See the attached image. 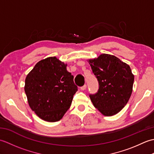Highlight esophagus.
Here are the masks:
<instances>
[{
	"instance_id": "obj_1",
	"label": "esophagus",
	"mask_w": 154,
	"mask_h": 154,
	"mask_svg": "<svg viewBox=\"0 0 154 154\" xmlns=\"http://www.w3.org/2000/svg\"><path fill=\"white\" fill-rule=\"evenodd\" d=\"M80 89H81V91H85V89H87V85H83V86H82V87H81Z\"/></svg>"
}]
</instances>
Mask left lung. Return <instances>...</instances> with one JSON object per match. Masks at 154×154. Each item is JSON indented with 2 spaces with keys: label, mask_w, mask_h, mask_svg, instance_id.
Wrapping results in <instances>:
<instances>
[{
  "label": "left lung",
  "mask_w": 154,
  "mask_h": 154,
  "mask_svg": "<svg viewBox=\"0 0 154 154\" xmlns=\"http://www.w3.org/2000/svg\"><path fill=\"white\" fill-rule=\"evenodd\" d=\"M89 63L99 85L89 94L94 106L103 115L113 116L125 106L131 96L134 76L126 63L114 55L103 54Z\"/></svg>",
  "instance_id": "obj_1"
}]
</instances>
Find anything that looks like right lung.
Returning a JSON list of instances; mask_svg holds the SVG:
<instances>
[{
	"label": "right lung",
	"mask_w": 154,
	"mask_h": 154,
	"mask_svg": "<svg viewBox=\"0 0 154 154\" xmlns=\"http://www.w3.org/2000/svg\"><path fill=\"white\" fill-rule=\"evenodd\" d=\"M66 67L57 57H47L38 62L26 77L24 91L29 106L47 122L62 119L77 91Z\"/></svg>",
	"instance_id": "right-lung-1"
}]
</instances>
